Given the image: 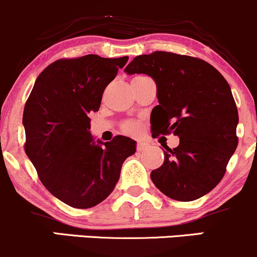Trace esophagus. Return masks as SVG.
Instances as JSON below:
<instances>
[{"instance_id": "esophagus-1", "label": "esophagus", "mask_w": 257, "mask_h": 257, "mask_svg": "<svg viewBox=\"0 0 257 257\" xmlns=\"http://www.w3.org/2000/svg\"><path fill=\"white\" fill-rule=\"evenodd\" d=\"M149 145H150V144L146 142H138V145H137L138 151H144L145 149L149 148Z\"/></svg>"}]
</instances>
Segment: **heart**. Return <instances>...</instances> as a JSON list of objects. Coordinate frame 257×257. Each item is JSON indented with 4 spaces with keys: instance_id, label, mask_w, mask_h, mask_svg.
I'll use <instances>...</instances> for the list:
<instances>
[{
    "instance_id": "obj_1",
    "label": "heart",
    "mask_w": 257,
    "mask_h": 257,
    "mask_svg": "<svg viewBox=\"0 0 257 257\" xmlns=\"http://www.w3.org/2000/svg\"><path fill=\"white\" fill-rule=\"evenodd\" d=\"M125 129H126V131H128V132H133L134 129H135V126H134V125H126Z\"/></svg>"
}]
</instances>
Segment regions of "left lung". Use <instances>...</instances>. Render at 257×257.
Returning <instances> with one entry per match:
<instances>
[{
    "instance_id": "8db88e82",
    "label": "left lung",
    "mask_w": 257,
    "mask_h": 257,
    "mask_svg": "<svg viewBox=\"0 0 257 257\" xmlns=\"http://www.w3.org/2000/svg\"><path fill=\"white\" fill-rule=\"evenodd\" d=\"M124 72L148 74L156 83L152 135L179 137V145L166 149L163 165L151 172L154 184L178 201L206 195L223 178L238 146V109L229 84L207 62L165 51L138 56Z\"/></svg>"
}]
</instances>
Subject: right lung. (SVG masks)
<instances>
[{
  "label": "right lung",
  "mask_w": 257,
  "mask_h": 257,
  "mask_svg": "<svg viewBox=\"0 0 257 257\" xmlns=\"http://www.w3.org/2000/svg\"><path fill=\"white\" fill-rule=\"evenodd\" d=\"M128 57L86 55L51 63L36 79L24 107L25 154L45 188L75 208L96 206L119 179L126 157L137 150L131 138L95 140L89 113L98 111L103 90Z\"/></svg>",
  "instance_id": "add662e5"
}]
</instances>
